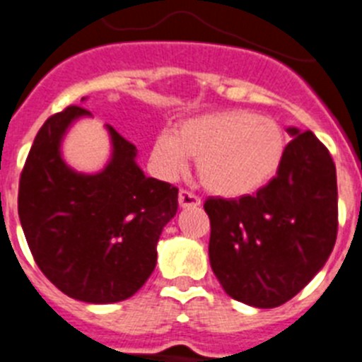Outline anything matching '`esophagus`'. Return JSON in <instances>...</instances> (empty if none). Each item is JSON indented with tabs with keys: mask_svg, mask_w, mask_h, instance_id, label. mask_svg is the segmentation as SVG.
I'll return each instance as SVG.
<instances>
[{
	"mask_svg": "<svg viewBox=\"0 0 362 362\" xmlns=\"http://www.w3.org/2000/svg\"><path fill=\"white\" fill-rule=\"evenodd\" d=\"M177 202H179V205L183 206V209H192V206L202 205V199H199L196 194L188 192V190H179Z\"/></svg>",
	"mask_w": 362,
	"mask_h": 362,
	"instance_id": "esophagus-1",
	"label": "esophagus"
}]
</instances>
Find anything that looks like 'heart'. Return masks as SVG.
<instances>
[{
	"instance_id": "obj_1",
	"label": "heart",
	"mask_w": 362,
	"mask_h": 362,
	"mask_svg": "<svg viewBox=\"0 0 362 362\" xmlns=\"http://www.w3.org/2000/svg\"><path fill=\"white\" fill-rule=\"evenodd\" d=\"M284 151L286 135L276 120L228 110L185 120L175 134H159L151 157L166 175L177 174L194 157L209 192L238 197L264 187L276 174Z\"/></svg>"
}]
</instances>
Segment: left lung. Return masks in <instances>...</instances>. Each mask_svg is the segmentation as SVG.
Returning <instances> with one entry per match:
<instances>
[{"label": "left lung", "instance_id": "left-lung-1", "mask_svg": "<svg viewBox=\"0 0 362 362\" xmlns=\"http://www.w3.org/2000/svg\"><path fill=\"white\" fill-rule=\"evenodd\" d=\"M293 139L269 183L238 199L209 197V256L228 296L278 308L300 293L332 255L339 228L337 172L313 132Z\"/></svg>", "mask_w": 362, "mask_h": 362}]
</instances>
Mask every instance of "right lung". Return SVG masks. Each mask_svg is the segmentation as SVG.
<instances>
[{"instance_id":"1","label":"right lung","mask_w":362,"mask_h":362,"mask_svg":"<svg viewBox=\"0 0 362 362\" xmlns=\"http://www.w3.org/2000/svg\"><path fill=\"white\" fill-rule=\"evenodd\" d=\"M82 106L40 128L20 175L18 214L33 258L71 298L111 304L129 298L156 269L160 230L177 212V188L146 177L137 148L110 129L113 157L100 174L67 168L60 141Z\"/></svg>"}]
</instances>
